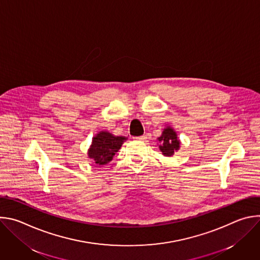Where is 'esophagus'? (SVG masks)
<instances>
[{
	"label": "esophagus",
	"instance_id": "1",
	"mask_svg": "<svg viewBox=\"0 0 260 260\" xmlns=\"http://www.w3.org/2000/svg\"><path fill=\"white\" fill-rule=\"evenodd\" d=\"M138 141H143V142H145L146 140H147V136L146 135H143V136H140V137H137L136 138Z\"/></svg>",
	"mask_w": 260,
	"mask_h": 260
}]
</instances>
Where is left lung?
<instances>
[{"label": "left lung", "mask_w": 260, "mask_h": 260, "mask_svg": "<svg viewBox=\"0 0 260 260\" xmlns=\"http://www.w3.org/2000/svg\"><path fill=\"white\" fill-rule=\"evenodd\" d=\"M157 141L159 150L165 156H173L175 152H177L180 149L181 142L178 138L177 133L171 125H167L164 128L161 136L157 138Z\"/></svg>", "instance_id": "1"}]
</instances>
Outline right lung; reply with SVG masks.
Segmentation results:
<instances>
[{
	"mask_svg": "<svg viewBox=\"0 0 260 260\" xmlns=\"http://www.w3.org/2000/svg\"><path fill=\"white\" fill-rule=\"evenodd\" d=\"M126 140V137L115 136L108 131H101L92 138L87 155L96 166H105L113 159L115 153L118 152Z\"/></svg>",
	"mask_w": 260,
	"mask_h": 260,
	"instance_id": "add662e5",
	"label": "right lung"
}]
</instances>
